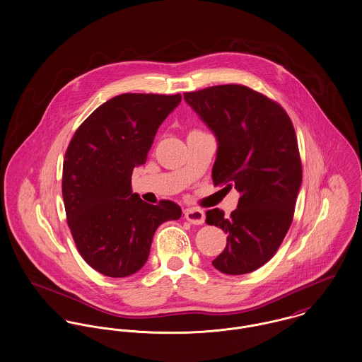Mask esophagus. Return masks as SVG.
<instances>
[{"label":"esophagus","mask_w":362,"mask_h":362,"mask_svg":"<svg viewBox=\"0 0 362 362\" xmlns=\"http://www.w3.org/2000/svg\"><path fill=\"white\" fill-rule=\"evenodd\" d=\"M185 218L186 221H189L193 224H202L205 222V215L201 209H197V208H187L185 211Z\"/></svg>","instance_id":"obj_1"}]
</instances>
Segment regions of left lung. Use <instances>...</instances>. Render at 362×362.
Returning a JSON list of instances; mask_svg holds the SVG:
<instances>
[{"label": "left lung", "mask_w": 362, "mask_h": 362, "mask_svg": "<svg viewBox=\"0 0 362 362\" xmlns=\"http://www.w3.org/2000/svg\"><path fill=\"white\" fill-rule=\"evenodd\" d=\"M185 100L218 138L214 185L240 193L228 218L219 208L206 212V223L227 234L212 264L230 276L255 272L276 255L293 221L302 185L293 124L276 100L245 85L186 92Z\"/></svg>", "instance_id": "obj_1"}]
</instances>
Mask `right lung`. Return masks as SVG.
Masks as SVG:
<instances>
[{
    "instance_id": "1",
    "label": "right lung",
    "mask_w": 362,
    "mask_h": 362,
    "mask_svg": "<svg viewBox=\"0 0 362 362\" xmlns=\"http://www.w3.org/2000/svg\"><path fill=\"white\" fill-rule=\"evenodd\" d=\"M182 100L176 95L122 93L92 112L66 150L62 194L83 260L107 277H128L146 263L161 223L182 216L177 204L151 205L132 193L154 136Z\"/></svg>"
}]
</instances>
